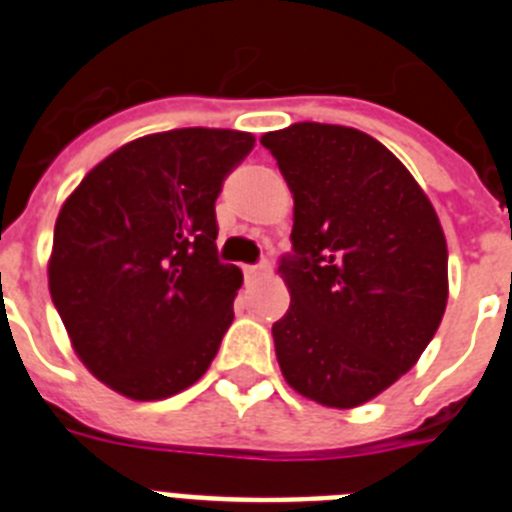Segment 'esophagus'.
Listing matches in <instances>:
<instances>
[{"label": "esophagus", "mask_w": 512, "mask_h": 512, "mask_svg": "<svg viewBox=\"0 0 512 512\" xmlns=\"http://www.w3.org/2000/svg\"><path fill=\"white\" fill-rule=\"evenodd\" d=\"M270 262L265 260V262H260V265H252V268H244V275H247V278H265V275H270Z\"/></svg>", "instance_id": "34e87169"}]
</instances>
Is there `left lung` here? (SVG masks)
Wrapping results in <instances>:
<instances>
[{
  "mask_svg": "<svg viewBox=\"0 0 512 512\" xmlns=\"http://www.w3.org/2000/svg\"><path fill=\"white\" fill-rule=\"evenodd\" d=\"M260 144L293 195L278 366L301 397L353 410L433 340L448 301L446 234L410 170L358 128L304 121Z\"/></svg>",
  "mask_w": 512,
  "mask_h": 512,
  "instance_id": "obj_1",
  "label": "left lung"
}]
</instances>
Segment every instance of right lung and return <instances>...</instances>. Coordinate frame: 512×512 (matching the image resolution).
Masks as SVG:
<instances>
[{"label":"right lung","instance_id":"add662e5","mask_svg":"<svg viewBox=\"0 0 512 512\" xmlns=\"http://www.w3.org/2000/svg\"><path fill=\"white\" fill-rule=\"evenodd\" d=\"M252 146L231 128L149 133L95 164L61 206L51 299L79 361L121 397L180 394L219 353L242 270L216 257L213 203Z\"/></svg>","mask_w":512,"mask_h":512}]
</instances>
